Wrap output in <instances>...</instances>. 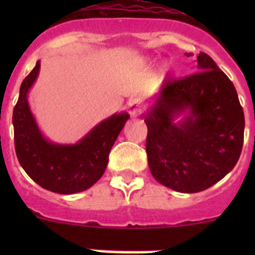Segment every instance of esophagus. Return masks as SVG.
I'll use <instances>...</instances> for the list:
<instances>
[{
    "mask_svg": "<svg viewBox=\"0 0 255 255\" xmlns=\"http://www.w3.org/2000/svg\"><path fill=\"white\" fill-rule=\"evenodd\" d=\"M128 111H129V115L131 117L138 116L140 114V102H139V100L134 98V100L130 101L128 103Z\"/></svg>",
    "mask_w": 255,
    "mask_h": 255,
    "instance_id": "esophagus-1",
    "label": "esophagus"
}]
</instances>
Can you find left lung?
<instances>
[{"mask_svg":"<svg viewBox=\"0 0 255 255\" xmlns=\"http://www.w3.org/2000/svg\"><path fill=\"white\" fill-rule=\"evenodd\" d=\"M194 71L164 83L141 115L150 172L180 193L206 190L224 179L244 141V112L231 80L203 52Z\"/></svg>","mask_w":255,"mask_h":255,"instance_id":"1","label":"left lung"}]
</instances>
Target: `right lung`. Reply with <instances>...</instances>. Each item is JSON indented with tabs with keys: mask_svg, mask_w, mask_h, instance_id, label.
Masks as SVG:
<instances>
[{
	"mask_svg": "<svg viewBox=\"0 0 255 255\" xmlns=\"http://www.w3.org/2000/svg\"><path fill=\"white\" fill-rule=\"evenodd\" d=\"M40 70V61L21 83L13 108L15 150L21 167L39 186L58 194H75L93 186L105 173L108 154L129 120L119 112L97 124L74 144L55 143L44 136L30 110L28 94Z\"/></svg>",
	"mask_w": 255,
	"mask_h": 255,
	"instance_id": "1",
	"label": "right lung"
}]
</instances>
